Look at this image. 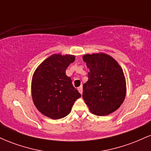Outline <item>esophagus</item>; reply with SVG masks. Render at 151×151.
<instances>
[{"instance_id": "esophagus-1", "label": "esophagus", "mask_w": 151, "mask_h": 151, "mask_svg": "<svg viewBox=\"0 0 151 151\" xmlns=\"http://www.w3.org/2000/svg\"><path fill=\"white\" fill-rule=\"evenodd\" d=\"M77 89H78V91H79V92L81 93H82V92H83V89H82V86H79V87H78L77 88Z\"/></svg>"}]
</instances>
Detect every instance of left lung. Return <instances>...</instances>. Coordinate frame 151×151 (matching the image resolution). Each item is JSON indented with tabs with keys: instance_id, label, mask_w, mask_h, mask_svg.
Segmentation results:
<instances>
[{
	"instance_id": "8db88e82",
	"label": "left lung",
	"mask_w": 151,
	"mask_h": 151,
	"mask_svg": "<svg viewBox=\"0 0 151 151\" xmlns=\"http://www.w3.org/2000/svg\"><path fill=\"white\" fill-rule=\"evenodd\" d=\"M83 60L89 69L88 81L83 85L82 97L90 111L106 116L115 111L124 101L126 80L120 65L106 54L84 55Z\"/></svg>"
}]
</instances>
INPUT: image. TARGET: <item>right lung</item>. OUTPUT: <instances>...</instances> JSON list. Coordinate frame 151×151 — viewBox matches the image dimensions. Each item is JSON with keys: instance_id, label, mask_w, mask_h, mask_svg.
<instances>
[{"instance_id": "1", "label": "right lung", "mask_w": 151, "mask_h": 151, "mask_svg": "<svg viewBox=\"0 0 151 151\" xmlns=\"http://www.w3.org/2000/svg\"><path fill=\"white\" fill-rule=\"evenodd\" d=\"M75 60L74 55H51L43 61L32 77V96L40 111L52 119L68 115L74 101L81 97L72 79L66 75L68 66Z\"/></svg>"}]
</instances>
